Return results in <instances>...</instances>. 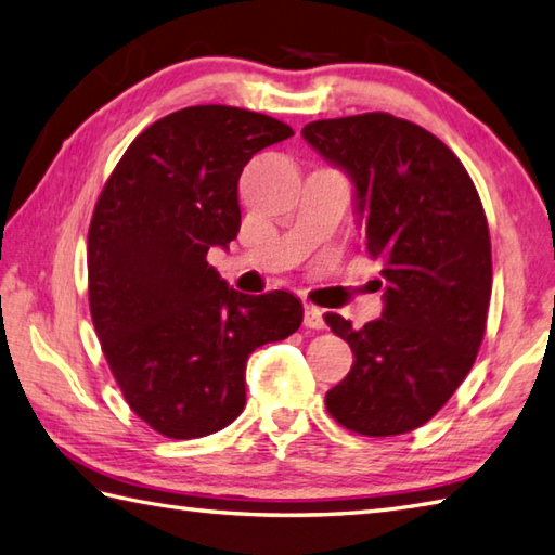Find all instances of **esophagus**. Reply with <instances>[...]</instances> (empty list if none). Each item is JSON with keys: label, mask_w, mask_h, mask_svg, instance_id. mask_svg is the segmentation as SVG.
<instances>
[{"label": "esophagus", "mask_w": 555, "mask_h": 555, "mask_svg": "<svg viewBox=\"0 0 555 555\" xmlns=\"http://www.w3.org/2000/svg\"><path fill=\"white\" fill-rule=\"evenodd\" d=\"M302 322L308 328H324L326 322H324V310L314 308V305H305V317Z\"/></svg>", "instance_id": "esophagus-1"}]
</instances>
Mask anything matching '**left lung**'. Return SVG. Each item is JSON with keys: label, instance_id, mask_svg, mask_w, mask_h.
<instances>
[{"label": "left lung", "instance_id": "1", "mask_svg": "<svg viewBox=\"0 0 555 555\" xmlns=\"http://www.w3.org/2000/svg\"><path fill=\"white\" fill-rule=\"evenodd\" d=\"M312 150L348 173L367 253L382 259L384 312L352 328L324 320L356 356L326 410L346 429L396 436L422 427L473 370L491 298L485 207L439 138L372 112L302 128Z\"/></svg>", "mask_w": 555, "mask_h": 555}]
</instances>
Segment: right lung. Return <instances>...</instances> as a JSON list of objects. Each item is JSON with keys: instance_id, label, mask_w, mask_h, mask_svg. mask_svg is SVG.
Listing matches in <instances>:
<instances>
[{"instance_id": "obj_1", "label": "right lung", "mask_w": 555, "mask_h": 555, "mask_svg": "<svg viewBox=\"0 0 555 555\" xmlns=\"http://www.w3.org/2000/svg\"><path fill=\"white\" fill-rule=\"evenodd\" d=\"M271 116L185 107L140 133L116 164L88 233L90 314L126 403L169 439L215 434L245 408V364L298 332L286 291L247 296L207 262L238 235V179L291 138Z\"/></svg>"}]
</instances>
